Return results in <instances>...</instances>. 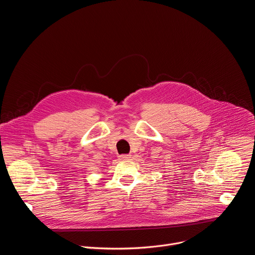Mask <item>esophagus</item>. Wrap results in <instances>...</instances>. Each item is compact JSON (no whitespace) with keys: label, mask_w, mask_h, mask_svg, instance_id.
<instances>
[{"label":"esophagus","mask_w":255,"mask_h":255,"mask_svg":"<svg viewBox=\"0 0 255 255\" xmlns=\"http://www.w3.org/2000/svg\"><path fill=\"white\" fill-rule=\"evenodd\" d=\"M119 158L121 160H129L131 158V156L130 155H121V156H119Z\"/></svg>","instance_id":"obj_1"}]
</instances>
